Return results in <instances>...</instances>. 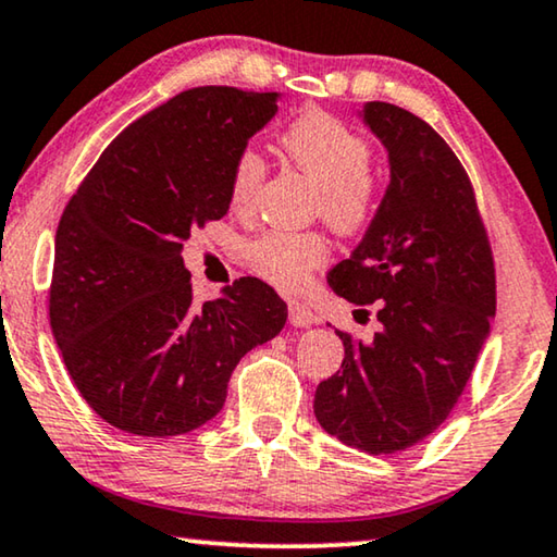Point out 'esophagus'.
<instances>
[{
  "instance_id": "obj_1",
  "label": "esophagus",
  "mask_w": 557,
  "mask_h": 557,
  "mask_svg": "<svg viewBox=\"0 0 557 557\" xmlns=\"http://www.w3.org/2000/svg\"><path fill=\"white\" fill-rule=\"evenodd\" d=\"M318 320V314H314L305 302H289V322H293L295 327H307Z\"/></svg>"
}]
</instances>
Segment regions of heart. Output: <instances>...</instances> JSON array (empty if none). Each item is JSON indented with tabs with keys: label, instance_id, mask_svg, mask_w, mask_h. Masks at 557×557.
<instances>
[{
	"label": "heart",
	"instance_id": "1",
	"mask_svg": "<svg viewBox=\"0 0 557 557\" xmlns=\"http://www.w3.org/2000/svg\"><path fill=\"white\" fill-rule=\"evenodd\" d=\"M280 149L314 185L312 212L339 232L358 235L370 225L377 210V177L370 168L372 149L360 132L335 114L312 110L297 117L280 135ZM264 180V160L252 147L235 157L230 170V205L245 214L255 202ZM247 264L285 293H297L312 272L330 257V245L320 232L268 230L247 245Z\"/></svg>",
	"mask_w": 557,
	"mask_h": 557
}]
</instances>
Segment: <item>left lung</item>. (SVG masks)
Returning a JSON list of instances; mask_svg holds the SVG:
<instances>
[{
	"mask_svg": "<svg viewBox=\"0 0 557 557\" xmlns=\"http://www.w3.org/2000/svg\"><path fill=\"white\" fill-rule=\"evenodd\" d=\"M389 185L362 243L330 270L335 295L358 305L372 343L335 330L345 358L314 389V418L339 443L395 455L433 435L460 400L495 314V262L475 189L425 120L368 102Z\"/></svg>",
	"mask_w": 557,
	"mask_h": 557,
	"instance_id": "obj_1",
	"label": "left lung"
}]
</instances>
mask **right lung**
<instances>
[{
  "label": "right lung",
  "mask_w": 557,
  "mask_h": 557,
  "mask_svg": "<svg viewBox=\"0 0 557 557\" xmlns=\"http://www.w3.org/2000/svg\"><path fill=\"white\" fill-rule=\"evenodd\" d=\"M277 112V92L195 87L132 122L66 202L49 325L72 383L112 428L185 435L222 410L235 364L285 327L257 277L197 305L189 232L230 210V170Z\"/></svg>",
  "instance_id": "obj_1"
}]
</instances>
